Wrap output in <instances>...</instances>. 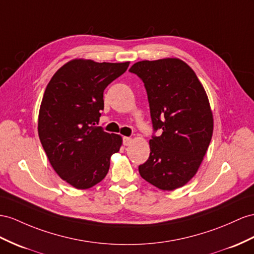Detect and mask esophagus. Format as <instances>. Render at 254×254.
Masks as SVG:
<instances>
[{
	"label": "esophagus",
	"mask_w": 254,
	"mask_h": 254,
	"mask_svg": "<svg viewBox=\"0 0 254 254\" xmlns=\"http://www.w3.org/2000/svg\"><path fill=\"white\" fill-rule=\"evenodd\" d=\"M132 142V138L131 137H123V145L125 146H129Z\"/></svg>",
	"instance_id": "esophagus-1"
}]
</instances>
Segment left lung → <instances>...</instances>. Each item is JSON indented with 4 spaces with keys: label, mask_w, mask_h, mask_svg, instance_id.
Returning a JSON list of instances; mask_svg holds the SVG:
<instances>
[{
    "label": "left lung",
    "mask_w": 254,
    "mask_h": 254,
    "mask_svg": "<svg viewBox=\"0 0 254 254\" xmlns=\"http://www.w3.org/2000/svg\"><path fill=\"white\" fill-rule=\"evenodd\" d=\"M144 82L153 132L140 176L164 191L185 186L196 174L210 144L213 119L205 90L179 59L140 61L128 69Z\"/></svg>",
    "instance_id": "8db88e82"
}]
</instances>
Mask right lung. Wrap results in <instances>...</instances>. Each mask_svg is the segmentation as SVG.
<instances>
[{
	"label": "right lung",
	"instance_id": "right-lung-1",
	"mask_svg": "<svg viewBox=\"0 0 254 254\" xmlns=\"http://www.w3.org/2000/svg\"><path fill=\"white\" fill-rule=\"evenodd\" d=\"M129 62L69 61L47 84L38 115V135L56 173L76 189H89L108 173L122 139L96 127L103 93Z\"/></svg>",
	"mask_w": 254,
	"mask_h": 254
}]
</instances>
